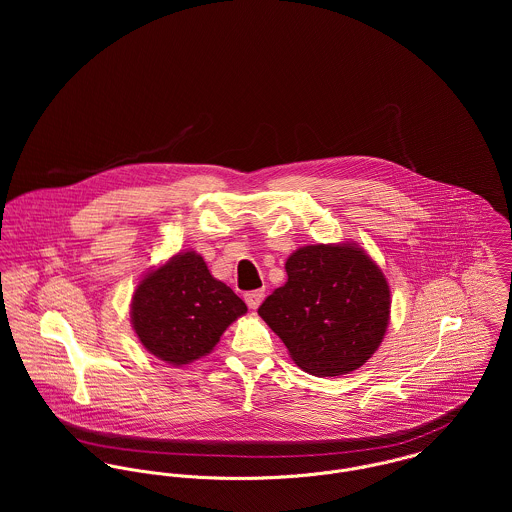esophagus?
I'll return each instance as SVG.
<instances>
[{
    "mask_svg": "<svg viewBox=\"0 0 512 512\" xmlns=\"http://www.w3.org/2000/svg\"><path fill=\"white\" fill-rule=\"evenodd\" d=\"M264 299V290H254V292L244 293V301L248 303L250 309H258V305Z\"/></svg>",
    "mask_w": 512,
    "mask_h": 512,
    "instance_id": "esophagus-1",
    "label": "esophagus"
}]
</instances>
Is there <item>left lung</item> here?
<instances>
[{"label":"left lung","mask_w":512,"mask_h":512,"mask_svg":"<svg viewBox=\"0 0 512 512\" xmlns=\"http://www.w3.org/2000/svg\"><path fill=\"white\" fill-rule=\"evenodd\" d=\"M288 282L258 307L295 365L339 376L365 365L382 343L390 315L386 278L353 244H315L286 262Z\"/></svg>","instance_id":"1"}]
</instances>
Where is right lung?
<instances>
[{
    "mask_svg": "<svg viewBox=\"0 0 512 512\" xmlns=\"http://www.w3.org/2000/svg\"><path fill=\"white\" fill-rule=\"evenodd\" d=\"M246 303L215 280L195 252L173 256L140 282L132 323L147 351L171 365H189L211 353Z\"/></svg>",
    "mask_w": 512,
    "mask_h": 512,
    "instance_id": "right-lung-1",
    "label": "right lung"
}]
</instances>
